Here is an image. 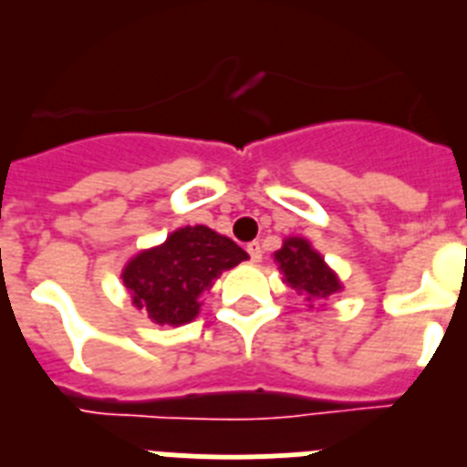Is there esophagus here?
Returning <instances> with one entry per match:
<instances>
[{
    "mask_svg": "<svg viewBox=\"0 0 467 467\" xmlns=\"http://www.w3.org/2000/svg\"><path fill=\"white\" fill-rule=\"evenodd\" d=\"M247 254H250V259L253 262H259L262 259V245H259V241H253V243H247Z\"/></svg>",
    "mask_w": 467,
    "mask_h": 467,
    "instance_id": "1",
    "label": "esophagus"
}]
</instances>
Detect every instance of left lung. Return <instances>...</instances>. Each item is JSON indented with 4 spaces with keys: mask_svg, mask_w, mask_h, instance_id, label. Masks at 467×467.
<instances>
[{
    "mask_svg": "<svg viewBox=\"0 0 467 467\" xmlns=\"http://www.w3.org/2000/svg\"><path fill=\"white\" fill-rule=\"evenodd\" d=\"M274 257L283 271L285 283L306 296V301L327 299L341 290L337 274L325 264L320 253L313 250L306 238H287Z\"/></svg>",
    "mask_w": 467,
    "mask_h": 467,
    "instance_id": "obj_1",
    "label": "left lung"
}]
</instances>
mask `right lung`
Listing matches in <instances>:
<instances>
[{"label": "right lung", "mask_w": 467, "mask_h": 467, "mask_svg": "<svg viewBox=\"0 0 467 467\" xmlns=\"http://www.w3.org/2000/svg\"><path fill=\"white\" fill-rule=\"evenodd\" d=\"M247 253L231 238L203 224L172 231L163 245L142 250L126 264L121 278L133 306L156 325L192 323L201 295L222 271L245 262Z\"/></svg>", "instance_id": "obj_1"}]
</instances>
